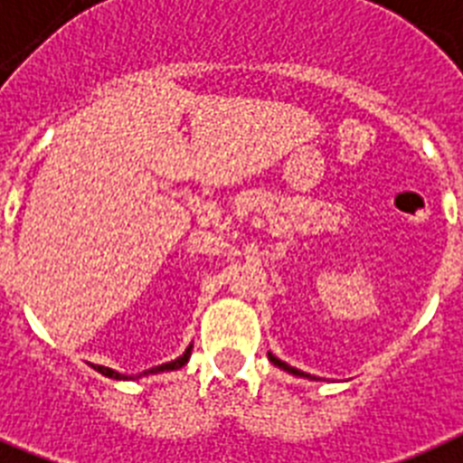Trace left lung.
Masks as SVG:
<instances>
[{
  "label": "left lung",
  "mask_w": 463,
  "mask_h": 463,
  "mask_svg": "<svg viewBox=\"0 0 463 463\" xmlns=\"http://www.w3.org/2000/svg\"><path fill=\"white\" fill-rule=\"evenodd\" d=\"M269 362H272V364H277V366H281V369H284V372L293 373V376H307V378H309V373H305V372H298L296 366H288V364H286V362H281V360H279V357H274L272 353H269Z\"/></svg>",
  "instance_id": "1"
}]
</instances>
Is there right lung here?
<instances>
[{
  "mask_svg": "<svg viewBox=\"0 0 463 463\" xmlns=\"http://www.w3.org/2000/svg\"><path fill=\"white\" fill-rule=\"evenodd\" d=\"M189 354H191V347H186V353L182 354V357H177V360H172L167 362V364H160V366H154V369H148V372L144 373H158V372H172V369H179V366H184L186 360H189ZM99 373H103V376H109V378H118V381H125V373H118L113 372V369H109V366H94Z\"/></svg>",
  "mask_w": 463,
  "mask_h": 463,
  "instance_id": "obj_1",
  "label": "right lung"
}]
</instances>
